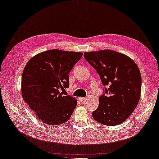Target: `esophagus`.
Listing matches in <instances>:
<instances>
[{"mask_svg": "<svg viewBox=\"0 0 159 159\" xmlns=\"http://www.w3.org/2000/svg\"><path fill=\"white\" fill-rule=\"evenodd\" d=\"M79 100H80L81 102H82V101H84L85 100H86V98H83V97H80L79 98Z\"/></svg>", "mask_w": 159, "mask_h": 159, "instance_id": "1", "label": "esophagus"}]
</instances>
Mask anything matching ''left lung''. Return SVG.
Masks as SVG:
<instances>
[{"label":"left lung","mask_w":159,"mask_h":159,"mask_svg":"<svg viewBox=\"0 0 159 159\" xmlns=\"http://www.w3.org/2000/svg\"><path fill=\"white\" fill-rule=\"evenodd\" d=\"M85 59L100 75L107 96L99 97L92 117L103 125L121 124L136 108L141 95L142 77L136 63L124 54L112 50L85 52Z\"/></svg>","instance_id":"8db88e82"}]
</instances>
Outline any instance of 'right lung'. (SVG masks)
Here are the masks:
<instances>
[{
    "mask_svg": "<svg viewBox=\"0 0 159 159\" xmlns=\"http://www.w3.org/2000/svg\"><path fill=\"white\" fill-rule=\"evenodd\" d=\"M82 52L59 49L37 54L25 65L21 77V95L35 116L45 124L67 121L77 105L71 96L60 92L69 87V73Z\"/></svg>",
    "mask_w": 159,
    "mask_h": 159,
    "instance_id": "add662e5",
    "label": "right lung"
}]
</instances>
